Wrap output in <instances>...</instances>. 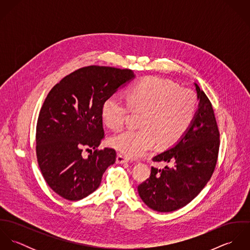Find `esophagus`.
<instances>
[{"label":"esophagus","instance_id":"34e87169","mask_svg":"<svg viewBox=\"0 0 250 250\" xmlns=\"http://www.w3.org/2000/svg\"><path fill=\"white\" fill-rule=\"evenodd\" d=\"M116 163L117 164H126V163H128V160L124 156L118 154L117 157H116Z\"/></svg>","mask_w":250,"mask_h":250}]
</instances>
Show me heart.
<instances>
[{
	"label": "heart",
	"mask_w": 250,
	"mask_h": 250,
	"mask_svg": "<svg viewBox=\"0 0 250 250\" xmlns=\"http://www.w3.org/2000/svg\"><path fill=\"white\" fill-rule=\"evenodd\" d=\"M128 103L119 94L109 96L102 107L105 124L113 130L123 126L130 112L143 111L142 128L125 129L112 136L109 145L129 158L145 155L157 143L165 147L176 143L192 123L197 109L193 91L168 80L148 77L128 91Z\"/></svg>",
	"instance_id": "b5f03b06"
}]
</instances>
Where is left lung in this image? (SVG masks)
I'll use <instances>...</instances> for the list:
<instances>
[{
	"instance_id": "8db88e82",
	"label": "left lung",
	"mask_w": 250,
	"mask_h": 250,
	"mask_svg": "<svg viewBox=\"0 0 250 250\" xmlns=\"http://www.w3.org/2000/svg\"><path fill=\"white\" fill-rule=\"evenodd\" d=\"M194 85L199 104L192 123L177 143L152 159L172 163L173 167H152L150 177L138 187L143 202L157 212H173L188 204L214 173L219 131L210 100Z\"/></svg>"
}]
</instances>
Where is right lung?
I'll return each instance as SVG.
<instances>
[{
  "mask_svg": "<svg viewBox=\"0 0 250 250\" xmlns=\"http://www.w3.org/2000/svg\"><path fill=\"white\" fill-rule=\"evenodd\" d=\"M134 78L130 69L90 65L72 72L48 93L36 125V157L46 183L64 199L92 193L115 163L114 149L98 150L105 138L102 107ZM90 147L94 153L83 158L82 149Z\"/></svg>",
  "mask_w": 250,
  "mask_h": 250,
  "instance_id": "right-lung-1",
  "label": "right lung"
}]
</instances>
